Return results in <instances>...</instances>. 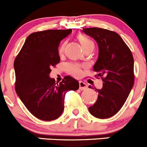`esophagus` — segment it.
<instances>
[{
    "instance_id": "34e87169",
    "label": "esophagus",
    "mask_w": 147,
    "mask_h": 147,
    "mask_svg": "<svg viewBox=\"0 0 147 147\" xmlns=\"http://www.w3.org/2000/svg\"><path fill=\"white\" fill-rule=\"evenodd\" d=\"M79 83H80V90H85V89H86L88 88L87 84H86V83L84 82L80 81Z\"/></svg>"
}]
</instances>
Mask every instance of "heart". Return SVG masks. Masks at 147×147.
Wrapping results in <instances>:
<instances>
[{"mask_svg": "<svg viewBox=\"0 0 147 147\" xmlns=\"http://www.w3.org/2000/svg\"><path fill=\"white\" fill-rule=\"evenodd\" d=\"M77 38H78L79 42L80 43L82 46L83 47L84 50H85L86 49L89 47H92V46H94V43L89 37H87L86 35L82 34H80L77 36ZM65 46L63 45L61 46V47L59 49V53L61 54L63 53V51H64ZM67 72H68L69 74L73 75L75 77H79L82 73L81 71V66L80 65L77 64V63H69V64L67 65Z\"/></svg>", "mask_w": 147, "mask_h": 147, "instance_id": "1", "label": "heart"}]
</instances>
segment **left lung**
I'll use <instances>...</instances> for the list:
<instances>
[{
  "instance_id": "obj_1",
  "label": "left lung",
  "mask_w": 147,
  "mask_h": 147,
  "mask_svg": "<svg viewBox=\"0 0 147 147\" xmlns=\"http://www.w3.org/2000/svg\"><path fill=\"white\" fill-rule=\"evenodd\" d=\"M83 32L98 44V58L93 69L103 81V87L96 89L97 101L89 111L97 118H111L123 107L134 85L133 56L116 32L98 27L83 29Z\"/></svg>"
}]
</instances>
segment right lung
I'll use <instances>...</instances> for the list:
<instances>
[{
  "mask_svg": "<svg viewBox=\"0 0 147 147\" xmlns=\"http://www.w3.org/2000/svg\"><path fill=\"white\" fill-rule=\"evenodd\" d=\"M71 32L72 29L34 32L15 59L16 93L27 110L40 120L51 121L59 118L64 110L65 94L80 86L69 76L60 83L49 77L51 68L60 63V43Z\"/></svg>",
  "mask_w": 147,
  "mask_h": 147,
  "instance_id": "obj_1",
  "label": "right lung"
}]
</instances>
